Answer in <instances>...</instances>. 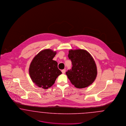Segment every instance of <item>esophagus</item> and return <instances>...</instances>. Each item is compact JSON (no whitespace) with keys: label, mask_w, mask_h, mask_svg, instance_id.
I'll list each match as a JSON object with an SVG mask.
<instances>
[{"label":"esophagus","mask_w":126,"mask_h":126,"mask_svg":"<svg viewBox=\"0 0 126 126\" xmlns=\"http://www.w3.org/2000/svg\"><path fill=\"white\" fill-rule=\"evenodd\" d=\"M62 73H63V74H65V72H66V70L65 69H63V70H62Z\"/></svg>","instance_id":"34e87169"}]
</instances>
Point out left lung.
I'll list each match as a JSON object with an SVG mask.
<instances>
[{"label":"left lung","instance_id":"8db88e82","mask_svg":"<svg viewBox=\"0 0 126 126\" xmlns=\"http://www.w3.org/2000/svg\"><path fill=\"white\" fill-rule=\"evenodd\" d=\"M68 58L71 60V69L66 72L71 83L78 88L89 86L95 80L97 67L91 54L86 50L78 49L69 50Z\"/></svg>","mask_w":126,"mask_h":126}]
</instances>
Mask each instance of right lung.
Masks as SVG:
<instances>
[{
	"mask_svg": "<svg viewBox=\"0 0 126 126\" xmlns=\"http://www.w3.org/2000/svg\"><path fill=\"white\" fill-rule=\"evenodd\" d=\"M57 53L50 49L42 50L36 55L30 64L29 72L32 82L39 87L48 89L55 83L62 72L58 63L53 60Z\"/></svg>",
	"mask_w": 126,
	"mask_h": 126,
	"instance_id": "right-lung-1",
	"label": "right lung"
}]
</instances>
